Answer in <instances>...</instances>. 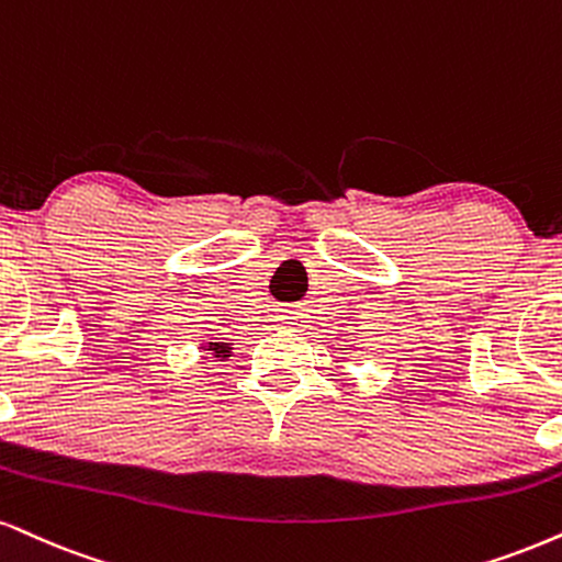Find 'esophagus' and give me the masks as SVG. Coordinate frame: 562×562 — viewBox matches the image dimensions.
I'll use <instances>...</instances> for the list:
<instances>
[{
  "mask_svg": "<svg viewBox=\"0 0 562 562\" xmlns=\"http://www.w3.org/2000/svg\"><path fill=\"white\" fill-rule=\"evenodd\" d=\"M282 324H288V327H295V322H293V316H285V322Z\"/></svg>",
  "mask_w": 562,
  "mask_h": 562,
  "instance_id": "34e87169",
  "label": "esophagus"
}]
</instances>
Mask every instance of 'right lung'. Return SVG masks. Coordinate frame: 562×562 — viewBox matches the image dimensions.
Wrapping results in <instances>:
<instances>
[{"label":"right lung","mask_w":562,"mask_h":562,"mask_svg":"<svg viewBox=\"0 0 562 562\" xmlns=\"http://www.w3.org/2000/svg\"><path fill=\"white\" fill-rule=\"evenodd\" d=\"M204 350H212L214 358H227L229 356V342H209Z\"/></svg>","instance_id":"1"}]
</instances>
